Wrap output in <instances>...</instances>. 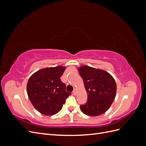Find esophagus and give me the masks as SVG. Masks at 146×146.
<instances>
[{
    "label": "esophagus",
    "instance_id": "34e87169",
    "mask_svg": "<svg viewBox=\"0 0 146 146\" xmlns=\"http://www.w3.org/2000/svg\"><path fill=\"white\" fill-rule=\"evenodd\" d=\"M73 94H74V95H76V94H77V90H76V89H74V91H73Z\"/></svg>",
    "mask_w": 146,
    "mask_h": 146
}]
</instances>
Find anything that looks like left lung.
<instances>
[{
    "label": "left lung",
    "mask_w": 146,
    "mask_h": 146,
    "mask_svg": "<svg viewBox=\"0 0 146 146\" xmlns=\"http://www.w3.org/2000/svg\"><path fill=\"white\" fill-rule=\"evenodd\" d=\"M78 71L88 94L86 103L80 105L81 111L91 116L104 114L116 97L115 80L108 72L88 66H81Z\"/></svg>",
    "instance_id": "obj_1"
}]
</instances>
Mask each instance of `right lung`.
I'll use <instances>...</instances> for the list:
<instances>
[{
    "label": "right lung",
    "mask_w": 146,
    "mask_h": 146,
    "mask_svg": "<svg viewBox=\"0 0 146 146\" xmlns=\"http://www.w3.org/2000/svg\"><path fill=\"white\" fill-rule=\"evenodd\" d=\"M63 66L44 68L34 73L27 85L29 98L33 107L42 114L51 116L60 111L71 92L66 91L60 77Z\"/></svg>",
    "instance_id": "obj_1"
}]
</instances>
